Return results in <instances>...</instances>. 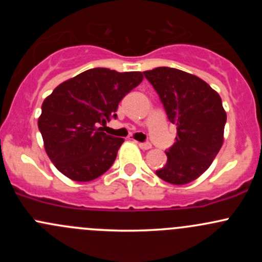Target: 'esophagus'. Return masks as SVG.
Returning <instances> with one entry per match:
<instances>
[{
	"mask_svg": "<svg viewBox=\"0 0 262 262\" xmlns=\"http://www.w3.org/2000/svg\"><path fill=\"white\" fill-rule=\"evenodd\" d=\"M138 146H139V148H142V149H149V148L152 147L150 146L149 142H139Z\"/></svg>",
	"mask_w": 262,
	"mask_h": 262,
	"instance_id": "esophagus-1",
	"label": "esophagus"
}]
</instances>
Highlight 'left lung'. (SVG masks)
Here are the masks:
<instances>
[{
    "instance_id": "1",
    "label": "left lung",
    "mask_w": 262,
    "mask_h": 262,
    "mask_svg": "<svg viewBox=\"0 0 262 262\" xmlns=\"http://www.w3.org/2000/svg\"><path fill=\"white\" fill-rule=\"evenodd\" d=\"M168 120L178 126L167 162L156 171L163 181L185 185L209 168L223 144L227 114L218 94L202 78L170 67L146 71Z\"/></svg>"
}]
</instances>
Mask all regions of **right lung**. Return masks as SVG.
<instances>
[{
	"instance_id": "obj_1",
	"label": "right lung",
	"mask_w": 262,
	"mask_h": 262,
	"mask_svg": "<svg viewBox=\"0 0 262 262\" xmlns=\"http://www.w3.org/2000/svg\"><path fill=\"white\" fill-rule=\"evenodd\" d=\"M143 80L142 72L92 68L64 81L44 100L38 120L50 161L73 181H91L114 163L123 138L102 126L116 119L126 94Z\"/></svg>"
}]
</instances>
